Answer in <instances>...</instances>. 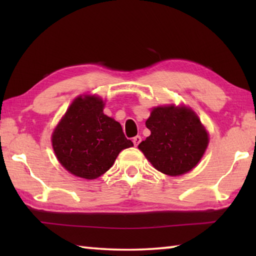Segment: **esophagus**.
Returning <instances> with one entry per match:
<instances>
[{
    "label": "esophagus",
    "instance_id": "esophagus-1",
    "mask_svg": "<svg viewBox=\"0 0 256 256\" xmlns=\"http://www.w3.org/2000/svg\"><path fill=\"white\" fill-rule=\"evenodd\" d=\"M141 141H142V138H141L140 136H136L133 138V144H134V146H138V144H140Z\"/></svg>",
    "mask_w": 256,
    "mask_h": 256
}]
</instances>
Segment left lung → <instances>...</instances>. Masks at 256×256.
I'll return each instance as SVG.
<instances>
[{
    "label": "left lung",
    "instance_id": "8db88e82",
    "mask_svg": "<svg viewBox=\"0 0 256 256\" xmlns=\"http://www.w3.org/2000/svg\"><path fill=\"white\" fill-rule=\"evenodd\" d=\"M146 125L151 134L138 149L166 175L180 176L196 167L209 142L200 120L186 107L154 108Z\"/></svg>",
    "mask_w": 256,
    "mask_h": 256
}]
</instances>
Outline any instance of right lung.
Here are the masks:
<instances>
[{
  "mask_svg": "<svg viewBox=\"0 0 256 256\" xmlns=\"http://www.w3.org/2000/svg\"><path fill=\"white\" fill-rule=\"evenodd\" d=\"M100 98L78 97L60 120L52 136L56 157L71 174L86 180L107 172L123 149L133 142L122 126L102 112Z\"/></svg>",
  "mask_w": 256,
  "mask_h": 256,
  "instance_id": "add662e5",
  "label": "right lung"
}]
</instances>
